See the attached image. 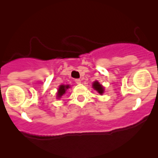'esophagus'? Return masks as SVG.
Returning a JSON list of instances; mask_svg holds the SVG:
<instances>
[{"label":"esophagus","instance_id":"1","mask_svg":"<svg viewBox=\"0 0 158 158\" xmlns=\"http://www.w3.org/2000/svg\"><path fill=\"white\" fill-rule=\"evenodd\" d=\"M75 82H76L77 84H81V80L80 79H75Z\"/></svg>","mask_w":158,"mask_h":158}]
</instances>
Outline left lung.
Instances as JSON below:
<instances>
[{
    "instance_id": "8db88e82",
    "label": "left lung",
    "mask_w": 158,
    "mask_h": 158,
    "mask_svg": "<svg viewBox=\"0 0 158 158\" xmlns=\"http://www.w3.org/2000/svg\"><path fill=\"white\" fill-rule=\"evenodd\" d=\"M93 89L98 92L100 94H103V93H104V88H103V86H102L101 85H100L98 82L95 81L94 83H93Z\"/></svg>"
}]
</instances>
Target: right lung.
<instances>
[{"label": "right lung", "instance_id": "1", "mask_svg": "<svg viewBox=\"0 0 158 158\" xmlns=\"http://www.w3.org/2000/svg\"><path fill=\"white\" fill-rule=\"evenodd\" d=\"M69 85H60L59 89H58V97L60 98L62 95H64L65 93V91H66V89H69Z\"/></svg>", "mask_w": 158, "mask_h": 158}]
</instances>
